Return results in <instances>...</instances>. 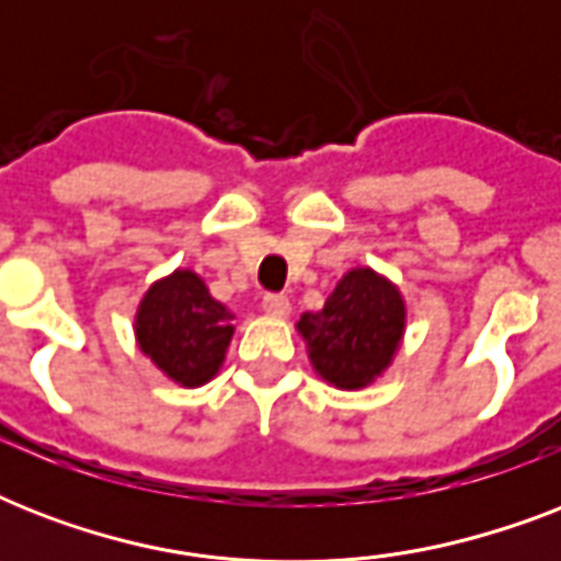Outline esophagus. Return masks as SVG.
<instances>
[{"instance_id": "34e87169", "label": "esophagus", "mask_w": 561, "mask_h": 561, "mask_svg": "<svg viewBox=\"0 0 561 561\" xmlns=\"http://www.w3.org/2000/svg\"><path fill=\"white\" fill-rule=\"evenodd\" d=\"M262 308H264V314L288 317L290 314V299L285 297V294H264Z\"/></svg>"}]
</instances>
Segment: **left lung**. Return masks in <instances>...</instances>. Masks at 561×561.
<instances>
[{
  "instance_id": "left-lung-1",
  "label": "left lung",
  "mask_w": 561,
  "mask_h": 561,
  "mask_svg": "<svg viewBox=\"0 0 561 561\" xmlns=\"http://www.w3.org/2000/svg\"><path fill=\"white\" fill-rule=\"evenodd\" d=\"M404 299L390 279L355 267L320 311L299 317L317 375L337 390H360L390 367L404 334Z\"/></svg>"
}]
</instances>
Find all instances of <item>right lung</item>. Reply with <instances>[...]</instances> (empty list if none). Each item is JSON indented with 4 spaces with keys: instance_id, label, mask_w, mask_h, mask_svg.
Wrapping results in <instances>:
<instances>
[{
    "instance_id": "add662e5",
    "label": "right lung",
    "mask_w": 561,
    "mask_h": 561,
    "mask_svg": "<svg viewBox=\"0 0 561 561\" xmlns=\"http://www.w3.org/2000/svg\"><path fill=\"white\" fill-rule=\"evenodd\" d=\"M232 311L192 271L153 282L136 311L139 350L183 387L215 378L232 341Z\"/></svg>"
}]
</instances>
